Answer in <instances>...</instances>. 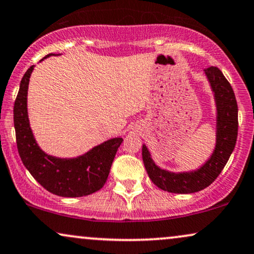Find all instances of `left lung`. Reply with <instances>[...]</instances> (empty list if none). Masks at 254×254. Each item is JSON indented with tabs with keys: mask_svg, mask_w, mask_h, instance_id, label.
Returning a JSON list of instances; mask_svg holds the SVG:
<instances>
[{
	"mask_svg": "<svg viewBox=\"0 0 254 254\" xmlns=\"http://www.w3.org/2000/svg\"><path fill=\"white\" fill-rule=\"evenodd\" d=\"M216 103V145L203 165L192 171L173 172L159 168L143 144V163L155 185L171 193H194L214 182L226 165L238 134V105L232 86L217 66L204 70Z\"/></svg>",
	"mask_w": 254,
	"mask_h": 254,
	"instance_id": "1",
	"label": "left lung"
}]
</instances>
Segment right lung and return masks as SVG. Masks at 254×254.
<instances>
[{"instance_id":"add662e5","label":"right lung","mask_w":254,"mask_h":254,"mask_svg":"<svg viewBox=\"0 0 254 254\" xmlns=\"http://www.w3.org/2000/svg\"><path fill=\"white\" fill-rule=\"evenodd\" d=\"M50 56L53 54L44 59ZM33 70L31 65L24 73L14 105L16 143L24 166L46 190L60 197H83L101 190L123 138H111L72 158H60L44 152L35 139L28 116V86Z\"/></svg>"}]
</instances>
